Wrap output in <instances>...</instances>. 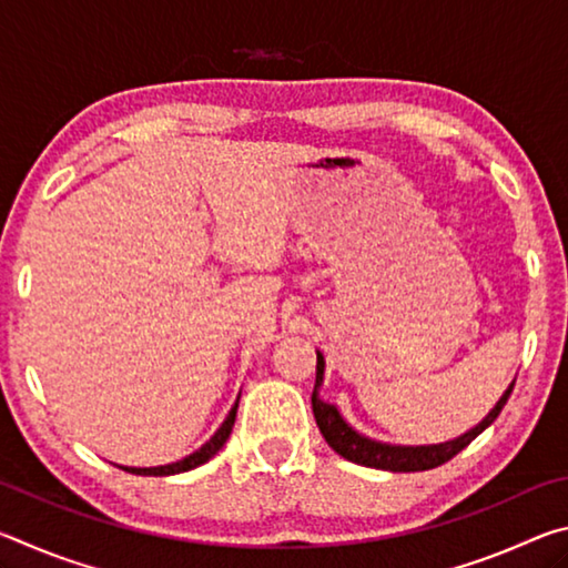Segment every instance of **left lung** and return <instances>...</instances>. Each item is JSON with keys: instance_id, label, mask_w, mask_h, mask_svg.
<instances>
[{"instance_id": "1", "label": "left lung", "mask_w": 568, "mask_h": 568, "mask_svg": "<svg viewBox=\"0 0 568 568\" xmlns=\"http://www.w3.org/2000/svg\"><path fill=\"white\" fill-rule=\"evenodd\" d=\"M323 373H325V361L323 353L318 351V365H315V388H313V416L315 423H318L323 438L328 440V446L335 450V454L343 456L345 460H353L358 466H368V468H381V470H393V474H410V470H428L436 468L446 460L460 454L470 440H474L478 434L491 426V423L498 418V413L506 406L508 396H511L514 383L506 388V393L498 398L496 406L488 410V416L466 430L464 436H458L454 440H446V444H430V446H390V444H381V440H373L368 436H363L355 430L353 426L345 423L341 416V410L325 403L321 398V386H323Z\"/></svg>"}]
</instances>
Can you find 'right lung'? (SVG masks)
<instances>
[{
	"mask_svg": "<svg viewBox=\"0 0 568 568\" xmlns=\"http://www.w3.org/2000/svg\"><path fill=\"white\" fill-rule=\"evenodd\" d=\"M240 400V396H237ZM237 400L235 406L230 408L227 418L223 420V426L215 430V436L207 440V444L200 446L195 454L185 456L182 460H175V464H168V466H155V468H130V466H120L122 470H130V474H138V476H172V474H182V470H190V468H197L203 466L205 460L213 458L220 448L225 446V440L233 434V426H235V413H237Z\"/></svg>",
	"mask_w": 568,
	"mask_h": 568,
	"instance_id": "add662e5",
	"label": "right lung"
}]
</instances>
